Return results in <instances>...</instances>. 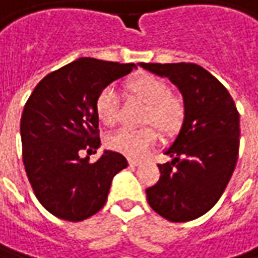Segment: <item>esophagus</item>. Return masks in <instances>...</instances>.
<instances>
[{
    "instance_id": "1",
    "label": "esophagus",
    "mask_w": 258,
    "mask_h": 258,
    "mask_svg": "<svg viewBox=\"0 0 258 258\" xmlns=\"http://www.w3.org/2000/svg\"><path fill=\"white\" fill-rule=\"evenodd\" d=\"M139 164H141V161H139V160L129 158V166H131V167H135V166H139Z\"/></svg>"
}]
</instances>
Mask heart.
<instances>
[{"label": "heart", "mask_w": 258, "mask_h": 258, "mask_svg": "<svg viewBox=\"0 0 258 258\" xmlns=\"http://www.w3.org/2000/svg\"><path fill=\"white\" fill-rule=\"evenodd\" d=\"M126 89L131 95L147 102L144 114L145 123H153L164 134H173L180 126L185 107L179 97L170 94L167 83L153 75L141 73L126 82ZM95 110L98 119L105 126H113L119 120V98L111 86L100 91ZM157 142V132L153 127L144 129H120L110 135L107 145L129 158H141Z\"/></svg>", "instance_id": "1"}]
</instances>
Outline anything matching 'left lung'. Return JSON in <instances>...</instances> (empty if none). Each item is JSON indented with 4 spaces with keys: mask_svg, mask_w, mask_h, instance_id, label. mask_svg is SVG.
Wrapping results in <instances>:
<instances>
[{
    "mask_svg": "<svg viewBox=\"0 0 258 258\" xmlns=\"http://www.w3.org/2000/svg\"><path fill=\"white\" fill-rule=\"evenodd\" d=\"M167 78L182 94L183 121L158 164L160 179L147 189L151 209L170 222H188L219 201L235 170L239 150V114L228 89L194 63H139Z\"/></svg>",
    "mask_w": 258,
    "mask_h": 258,
    "instance_id": "obj_1",
    "label": "left lung"
}]
</instances>
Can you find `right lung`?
<instances>
[{
	"label": "right lung",
	"instance_id": "right-lung-1",
	"mask_svg": "<svg viewBox=\"0 0 258 258\" xmlns=\"http://www.w3.org/2000/svg\"><path fill=\"white\" fill-rule=\"evenodd\" d=\"M137 66L83 57L36 85L23 108V164L39 203L51 214L82 222L100 212L113 177L127 167L124 157L105 150L95 163L80 157L100 148L95 101L100 91Z\"/></svg>",
	"mask_w": 258,
	"mask_h": 258
}]
</instances>
